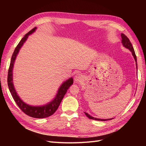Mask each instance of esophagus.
Masks as SVG:
<instances>
[{
    "label": "esophagus",
    "mask_w": 146,
    "mask_h": 146,
    "mask_svg": "<svg viewBox=\"0 0 146 146\" xmlns=\"http://www.w3.org/2000/svg\"><path fill=\"white\" fill-rule=\"evenodd\" d=\"M74 80H76V82H81L83 80V77L82 74H77V75H76V76L74 77Z\"/></svg>",
    "instance_id": "34e87169"
}]
</instances>
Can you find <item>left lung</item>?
<instances>
[{"mask_svg":"<svg viewBox=\"0 0 146 146\" xmlns=\"http://www.w3.org/2000/svg\"><path fill=\"white\" fill-rule=\"evenodd\" d=\"M121 38H122V43L123 46L125 47L126 48H129V49L131 52L132 53V55H133L134 58L135 60V61L136 62V68H138V67H137V60H136V54H135V50H134V48L133 47V46H132V44L130 42L129 39L127 38V36H126V35H125L123 33H121ZM85 114H86V116L89 118V119H93V120H96V121H108V120H111V119H98V118H96V117H92L91 116H90V114H88L87 113H85Z\"/></svg>","mask_w":146,"mask_h":146,"instance_id":"1","label":"left lung"}]
</instances>
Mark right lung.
Wrapping results in <instances>:
<instances>
[{
    "mask_svg": "<svg viewBox=\"0 0 146 146\" xmlns=\"http://www.w3.org/2000/svg\"><path fill=\"white\" fill-rule=\"evenodd\" d=\"M36 29V27L33 28L26 34L24 37L22 38L21 41L19 42L18 44H17V46L15 48V51L13 52L12 57L11 58L10 67L9 69H8L7 82L8 88H9L13 99H14L16 104L22 111H23L25 114H27V115L34 118H45L52 115V114L56 111V110L58 109L61 100H62L64 95L66 93V92H67V90L69 89L70 86L72 85L73 84V79L72 78H70L68 79L67 81L64 82L62 84V85L60 86V89L58 90V93H57L56 98L54 99V100H52L50 103L46 105L41 106V107H32V106L28 105L24 102H23L19 98V96H17L13 84V65H14L15 60L16 59L17 53L19 52L20 48L23 46L24 42L26 41V39H27L29 35L34 32Z\"/></svg>",
    "mask_w": 146,
    "mask_h": 146,
    "instance_id": "1",
    "label": "right lung"
}]
</instances>
